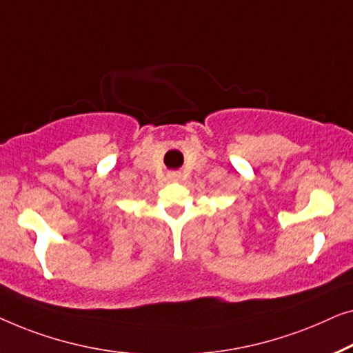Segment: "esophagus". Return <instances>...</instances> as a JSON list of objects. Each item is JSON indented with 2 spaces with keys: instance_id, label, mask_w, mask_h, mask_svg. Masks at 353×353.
<instances>
[{
  "instance_id": "1",
  "label": "esophagus",
  "mask_w": 353,
  "mask_h": 353,
  "mask_svg": "<svg viewBox=\"0 0 353 353\" xmlns=\"http://www.w3.org/2000/svg\"><path fill=\"white\" fill-rule=\"evenodd\" d=\"M170 181H172V182L179 181V174H170Z\"/></svg>"
}]
</instances>
